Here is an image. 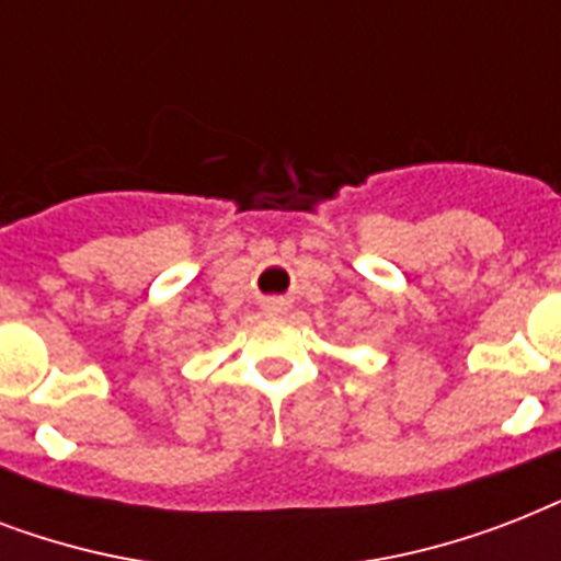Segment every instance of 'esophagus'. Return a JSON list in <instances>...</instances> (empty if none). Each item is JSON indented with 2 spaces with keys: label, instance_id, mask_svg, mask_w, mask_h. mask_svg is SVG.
<instances>
[{
  "label": "esophagus",
  "instance_id": "1",
  "mask_svg": "<svg viewBox=\"0 0 561 561\" xmlns=\"http://www.w3.org/2000/svg\"><path fill=\"white\" fill-rule=\"evenodd\" d=\"M285 311H288V302H285V299H267V302H264V317H273V320H276V317H282Z\"/></svg>",
  "mask_w": 561,
  "mask_h": 561
}]
</instances>
